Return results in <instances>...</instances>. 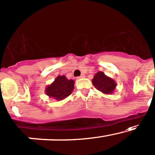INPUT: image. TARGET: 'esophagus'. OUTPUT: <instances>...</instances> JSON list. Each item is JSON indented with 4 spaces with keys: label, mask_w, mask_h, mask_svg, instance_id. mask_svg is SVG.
<instances>
[{
    "label": "esophagus",
    "mask_w": 155,
    "mask_h": 155,
    "mask_svg": "<svg viewBox=\"0 0 155 155\" xmlns=\"http://www.w3.org/2000/svg\"><path fill=\"white\" fill-rule=\"evenodd\" d=\"M84 75L81 74L80 76H78V77L76 78V79H82V78H84Z\"/></svg>",
    "instance_id": "34e87169"
}]
</instances>
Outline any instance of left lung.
I'll return each mask as SVG.
<instances>
[{"label":"left lung","mask_w":155,"mask_h":155,"mask_svg":"<svg viewBox=\"0 0 155 155\" xmlns=\"http://www.w3.org/2000/svg\"><path fill=\"white\" fill-rule=\"evenodd\" d=\"M92 82L98 91L106 95L113 94L117 86L114 79L109 77L101 71H98L94 75Z\"/></svg>","instance_id":"1"}]
</instances>
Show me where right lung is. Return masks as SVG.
<instances>
[{
    "label": "right lung",
    "instance_id": "obj_1",
    "mask_svg": "<svg viewBox=\"0 0 155 155\" xmlns=\"http://www.w3.org/2000/svg\"><path fill=\"white\" fill-rule=\"evenodd\" d=\"M75 81L65 76H58L51 84L45 87V93L50 98L62 101L69 96L74 89Z\"/></svg>",
    "mask_w": 155,
    "mask_h": 155
}]
</instances>
